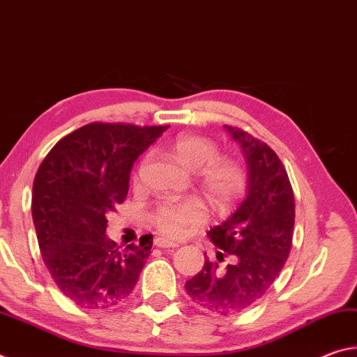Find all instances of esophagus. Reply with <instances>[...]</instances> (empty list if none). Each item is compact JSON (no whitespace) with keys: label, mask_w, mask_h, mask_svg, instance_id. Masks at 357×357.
<instances>
[{"label":"esophagus","mask_w":357,"mask_h":357,"mask_svg":"<svg viewBox=\"0 0 357 357\" xmlns=\"http://www.w3.org/2000/svg\"><path fill=\"white\" fill-rule=\"evenodd\" d=\"M154 245L160 247V249H174V247H179V243H174V241L165 239V238H155L154 239Z\"/></svg>","instance_id":"obj_1"}]
</instances>
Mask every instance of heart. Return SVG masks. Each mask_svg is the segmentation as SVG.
Instances as JSON below:
<instances>
[{"label":"heart","mask_w":357,"mask_h":357,"mask_svg":"<svg viewBox=\"0 0 357 357\" xmlns=\"http://www.w3.org/2000/svg\"><path fill=\"white\" fill-rule=\"evenodd\" d=\"M172 154L190 172H198V179L217 206H231L245 195L249 174L241 162L219 157V146L200 135H179L170 144ZM146 159L138 168L140 178ZM208 206L202 198L192 197L181 203H164L157 208L151 222L162 234L178 238L192 225L206 220Z\"/></svg>","instance_id":"obj_1"}]
</instances>
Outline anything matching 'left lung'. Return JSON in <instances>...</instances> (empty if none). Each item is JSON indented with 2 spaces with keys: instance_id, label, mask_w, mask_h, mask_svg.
Listing matches in <instances>:
<instances>
[{
  "instance_id": "left-lung-1",
  "label": "left lung",
  "mask_w": 357,
  "mask_h": 357,
  "mask_svg": "<svg viewBox=\"0 0 357 357\" xmlns=\"http://www.w3.org/2000/svg\"><path fill=\"white\" fill-rule=\"evenodd\" d=\"M225 130L243 148L249 187L238 209L208 236L223 250L217 259L229 255L233 263L220 268L206 259L185 282V291L204 310L234 315L255 304L285 266L293 244L294 195L285 167L268 144L231 126Z\"/></svg>"
}]
</instances>
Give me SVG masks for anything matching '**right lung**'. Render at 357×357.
<instances>
[{"label":"right lung","mask_w":357,"mask_h":357,"mask_svg":"<svg viewBox=\"0 0 357 357\" xmlns=\"http://www.w3.org/2000/svg\"><path fill=\"white\" fill-rule=\"evenodd\" d=\"M167 129L91 123L42 160L31 202L39 249L59 291L77 305L108 309L135 288L153 239L119 250L105 234L107 214L128 195L134 162Z\"/></svg>","instance_id":"add662e5"}]
</instances>
